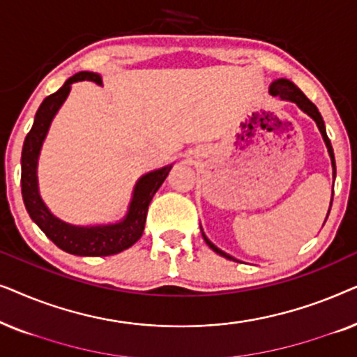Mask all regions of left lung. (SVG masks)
Wrapping results in <instances>:
<instances>
[{"mask_svg":"<svg viewBox=\"0 0 357 357\" xmlns=\"http://www.w3.org/2000/svg\"><path fill=\"white\" fill-rule=\"evenodd\" d=\"M270 92H271L273 96L281 97L282 100H291V102H294V104H296L297 107H299V109H301L302 112H305V114L309 115L310 119H314V121L317 123V126H319V130H320V133H321V138H324V141H325L326 149H328V154H330V159H331V167H333V178H335V175H336V164H335L333 148H331V143H330L328 136H326L325 123H324V119H321L319 109H317V107H315L314 104H312V102H310L309 99H307L304 92H302V91L299 89V87H297V86L294 84V82L289 81V79H284V77H281V79L273 81L271 86H270ZM331 202H333V197H331ZM328 213H330V209H328ZM326 218H328V216H326ZM203 237H204V242H206L208 245H209V248H213L214 252L219 253V255L224 257V258H227V260L237 261L236 258L231 257V255H227L226 252H222L221 248H218L216 245H214V243H213L211 241H209V238H208L206 236H204V234H203Z\"/></svg>","mask_w":357,"mask_h":357,"instance_id":"1","label":"left lung"}]
</instances>
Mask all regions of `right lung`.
Instances as JSON below:
<instances>
[{
    "label": "right lung",
    "mask_w": 357,
    "mask_h": 357,
    "mask_svg": "<svg viewBox=\"0 0 357 357\" xmlns=\"http://www.w3.org/2000/svg\"><path fill=\"white\" fill-rule=\"evenodd\" d=\"M77 81H92L96 84H102V77L97 73L79 71L71 76L55 94L48 96L38 107L32 128L27 133L22 146V199L32 221L58 248L79 257H109L130 248L143 236L151 199L164 183L174 164L148 172L136 182L128 213L120 222L104 224V226H75V224L61 221L55 214H52L38 193L37 162L53 116L66 100L73 82Z\"/></svg>",
    "instance_id": "add662e5"
}]
</instances>
